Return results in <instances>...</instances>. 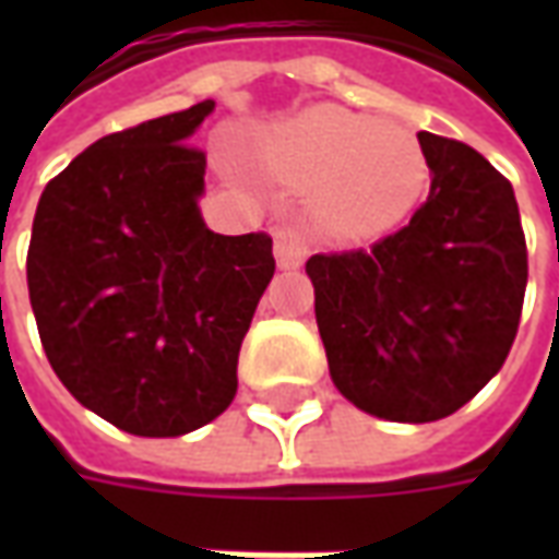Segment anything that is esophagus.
Instances as JSON below:
<instances>
[{
  "label": "esophagus",
  "instance_id": "obj_1",
  "mask_svg": "<svg viewBox=\"0 0 559 559\" xmlns=\"http://www.w3.org/2000/svg\"><path fill=\"white\" fill-rule=\"evenodd\" d=\"M308 254H311V242L299 227H293V224L275 227V257H278L281 269L302 266Z\"/></svg>",
  "mask_w": 559,
  "mask_h": 559
}]
</instances>
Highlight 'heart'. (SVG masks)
<instances>
[{"label": "heart", "instance_id": "heart-1", "mask_svg": "<svg viewBox=\"0 0 559 559\" xmlns=\"http://www.w3.org/2000/svg\"><path fill=\"white\" fill-rule=\"evenodd\" d=\"M269 167L284 182L314 188L320 224L341 236H374L413 206L425 158L411 131L338 107L296 119L272 148Z\"/></svg>", "mask_w": 559, "mask_h": 559}]
</instances>
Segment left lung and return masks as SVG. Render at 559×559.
<instances>
[{
  "mask_svg": "<svg viewBox=\"0 0 559 559\" xmlns=\"http://www.w3.org/2000/svg\"><path fill=\"white\" fill-rule=\"evenodd\" d=\"M419 146L431 191L411 224L305 263L341 395L416 425L461 411L503 368L527 290L509 179L461 140L421 131Z\"/></svg>",
  "mask_w": 559,
  "mask_h": 559,
  "instance_id": "obj_1",
  "label": "left lung"
}]
</instances>
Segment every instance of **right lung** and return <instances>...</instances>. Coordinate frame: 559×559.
<instances>
[{"instance_id":"1","label":"right lung","mask_w":559,"mask_h":559,"mask_svg":"<svg viewBox=\"0 0 559 559\" xmlns=\"http://www.w3.org/2000/svg\"><path fill=\"white\" fill-rule=\"evenodd\" d=\"M200 102L95 140L44 188L26 284L44 353L74 399L138 437H179L230 407L239 347L275 275L266 233L200 218Z\"/></svg>"}]
</instances>
